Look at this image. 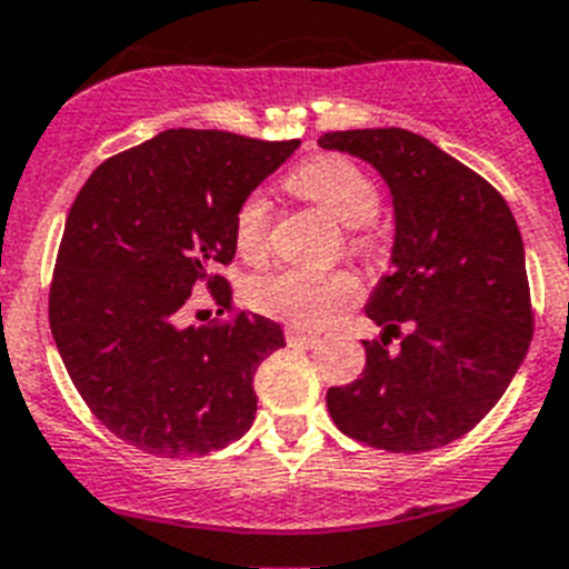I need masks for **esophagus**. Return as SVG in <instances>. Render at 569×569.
<instances>
[{
    "label": "esophagus",
    "instance_id": "obj_1",
    "mask_svg": "<svg viewBox=\"0 0 569 569\" xmlns=\"http://www.w3.org/2000/svg\"><path fill=\"white\" fill-rule=\"evenodd\" d=\"M286 340H289V343H298V346H318L320 343L318 335L303 332V329H295V326H289V329H286Z\"/></svg>",
    "mask_w": 569,
    "mask_h": 569
}]
</instances>
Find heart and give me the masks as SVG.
Returning a JSON list of instances; mask_svg holds the SVG:
<instances>
[{"label": "heart", "mask_w": 569, "mask_h": 569, "mask_svg": "<svg viewBox=\"0 0 569 569\" xmlns=\"http://www.w3.org/2000/svg\"><path fill=\"white\" fill-rule=\"evenodd\" d=\"M289 186L306 200L318 202L326 214L340 226L360 229L375 220L380 209V194L372 177L346 157H315L289 174ZM269 200L263 194L246 197L234 217V243L246 260H260L269 249ZM369 237L358 234L355 246L363 249ZM360 286L349 271H306L283 269L251 286V303L269 318L286 323L318 329L338 318L346 306H352Z\"/></svg>", "instance_id": "1"}]
</instances>
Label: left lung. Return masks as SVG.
<instances>
[{
    "mask_svg": "<svg viewBox=\"0 0 569 569\" xmlns=\"http://www.w3.org/2000/svg\"><path fill=\"white\" fill-rule=\"evenodd\" d=\"M318 146L369 162L395 209L392 271L367 303L383 332L363 340L367 367L329 389L326 407L340 432L369 447H447L496 407L530 349L516 217L472 168L403 128L332 131ZM392 337L402 338L398 353L388 352Z\"/></svg>",
    "mask_w": 569,
    "mask_h": 569,
    "instance_id": "left-lung-1",
    "label": "left lung"
}]
</instances>
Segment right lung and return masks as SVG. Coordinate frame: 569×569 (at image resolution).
Here are the masks:
<instances>
[{
  "label": "right lung",
  "instance_id": "obj_1",
  "mask_svg": "<svg viewBox=\"0 0 569 569\" xmlns=\"http://www.w3.org/2000/svg\"><path fill=\"white\" fill-rule=\"evenodd\" d=\"M298 146L171 128L102 162L68 211L53 340L102 427L148 456H206L254 421V372L283 329L251 312L186 326L182 309L200 283L229 309L214 269L234 260L237 209Z\"/></svg>",
  "mask_w": 569,
  "mask_h": 569
}]
</instances>
